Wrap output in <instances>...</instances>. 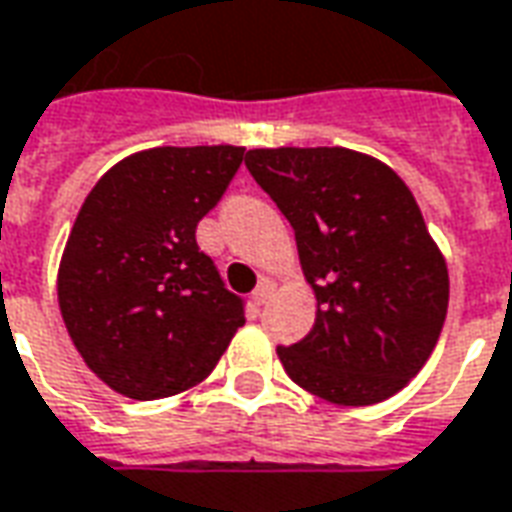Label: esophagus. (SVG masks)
Masks as SVG:
<instances>
[{
    "label": "esophagus",
    "mask_w": 512,
    "mask_h": 512,
    "mask_svg": "<svg viewBox=\"0 0 512 512\" xmlns=\"http://www.w3.org/2000/svg\"><path fill=\"white\" fill-rule=\"evenodd\" d=\"M274 280H268V277H263L260 280V285L255 288V293H252V299H255V305H266L268 299H271V293H274Z\"/></svg>",
    "instance_id": "34e87169"
}]
</instances>
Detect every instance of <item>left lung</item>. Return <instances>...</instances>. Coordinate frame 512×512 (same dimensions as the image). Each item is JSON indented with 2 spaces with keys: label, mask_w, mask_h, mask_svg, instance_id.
Wrapping results in <instances>:
<instances>
[{
  "label": "left lung",
  "mask_w": 512,
  "mask_h": 512,
  "mask_svg": "<svg viewBox=\"0 0 512 512\" xmlns=\"http://www.w3.org/2000/svg\"><path fill=\"white\" fill-rule=\"evenodd\" d=\"M246 169L291 221L316 324L277 346L299 388L366 407L399 393L432 355L449 271L399 174L343 146L249 149Z\"/></svg>",
  "instance_id": "8db88e82"
}]
</instances>
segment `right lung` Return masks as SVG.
<instances>
[{
    "label": "right lung",
    "mask_w": 512,
    "mask_h": 512,
    "mask_svg": "<svg viewBox=\"0 0 512 512\" xmlns=\"http://www.w3.org/2000/svg\"><path fill=\"white\" fill-rule=\"evenodd\" d=\"M241 160L244 146L144 149L85 196L57 302L85 366L121 396L149 402L194 388L244 327V299L196 244V224Z\"/></svg>",
    "instance_id": "1"
}]
</instances>
